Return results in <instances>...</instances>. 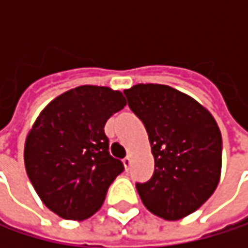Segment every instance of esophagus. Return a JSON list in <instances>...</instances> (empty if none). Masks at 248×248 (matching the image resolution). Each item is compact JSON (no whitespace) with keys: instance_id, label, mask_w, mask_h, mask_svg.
I'll use <instances>...</instances> for the list:
<instances>
[{"instance_id":"esophagus-1","label":"esophagus","mask_w":248,"mask_h":248,"mask_svg":"<svg viewBox=\"0 0 248 248\" xmlns=\"http://www.w3.org/2000/svg\"><path fill=\"white\" fill-rule=\"evenodd\" d=\"M130 161H132V159H130V156H129V155H127V156L124 159V165L126 170H129V167H130Z\"/></svg>"}]
</instances>
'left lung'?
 Segmentation results:
<instances>
[{
  "instance_id": "left-lung-1",
  "label": "left lung",
  "mask_w": 248,
  "mask_h": 248,
  "mask_svg": "<svg viewBox=\"0 0 248 248\" xmlns=\"http://www.w3.org/2000/svg\"><path fill=\"white\" fill-rule=\"evenodd\" d=\"M130 110L145 124L155 171L136 184L143 205L173 221L198 210L221 175V132L197 100L165 84H136L124 92Z\"/></svg>"
}]
</instances>
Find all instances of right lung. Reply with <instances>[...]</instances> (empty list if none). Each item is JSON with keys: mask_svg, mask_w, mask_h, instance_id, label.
I'll use <instances>...</instances> for the list:
<instances>
[{"mask_svg": "<svg viewBox=\"0 0 248 248\" xmlns=\"http://www.w3.org/2000/svg\"><path fill=\"white\" fill-rule=\"evenodd\" d=\"M126 106L103 86H78L40 113L27 135V175L44 205L66 220H86L103 204L124 164L109 154L108 119Z\"/></svg>", "mask_w": 248, "mask_h": 248, "instance_id": "right-lung-1", "label": "right lung"}]
</instances>
